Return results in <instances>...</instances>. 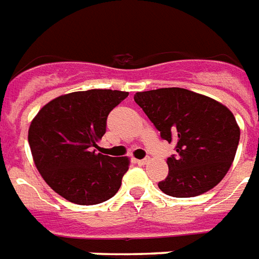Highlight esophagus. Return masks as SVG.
Listing matches in <instances>:
<instances>
[{
    "instance_id": "obj_1",
    "label": "esophagus",
    "mask_w": 259,
    "mask_h": 259,
    "mask_svg": "<svg viewBox=\"0 0 259 259\" xmlns=\"http://www.w3.org/2000/svg\"><path fill=\"white\" fill-rule=\"evenodd\" d=\"M147 161H149V158L137 159V164H138V165H145V164H147Z\"/></svg>"
}]
</instances>
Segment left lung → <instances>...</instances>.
<instances>
[{
  "instance_id": "left-lung-1",
  "label": "left lung",
  "mask_w": 259,
  "mask_h": 259,
  "mask_svg": "<svg viewBox=\"0 0 259 259\" xmlns=\"http://www.w3.org/2000/svg\"><path fill=\"white\" fill-rule=\"evenodd\" d=\"M134 100L162 139L176 143L159 190L175 198L201 195L219 184L233 162L240 128L227 106L194 91L169 87L142 91Z\"/></svg>"
}]
</instances>
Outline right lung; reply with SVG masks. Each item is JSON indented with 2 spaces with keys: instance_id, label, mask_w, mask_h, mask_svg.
<instances>
[{
  "instance_id": "obj_1",
  "label": "right lung",
  "mask_w": 259,
  "mask_h": 259,
  "mask_svg": "<svg viewBox=\"0 0 259 259\" xmlns=\"http://www.w3.org/2000/svg\"><path fill=\"white\" fill-rule=\"evenodd\" d=\"M128 93L75 91L40 109L28 130L35 166L50 188L76 205H97L118 191L128 170L127 157L95 153L106 132L108 114Z\"/></svg>"
}]
</instances>
